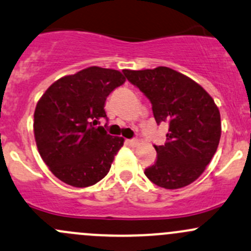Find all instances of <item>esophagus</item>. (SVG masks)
<instances>
[{"label": "esophagus", "instance_id": "1", "mask_svg": "<svg viewBox=\"0 0 251 251\" xmlns=\"http://www.w3.org/2000/svg\"><path fill=\"white\" fill-rule=\"evenodd\" d=\"M126 144H127V146H130V147H136L137 144H138V141H137V139H126Z\"/></svg>", "mask_w": 251, "mask_h": 251}]
</instances>
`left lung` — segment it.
I'll list each match as a JSON object with an SVG mask.
<instances>
[{
    "mask_svg": "<svg viewBox=\"0 0 251 251\" xmlns=\"http://www.w3.org/2000/svg\"><path fill=\"white\" fill-rule=\"evenodd\" d=\"M149 99L157 125L167 124L157 159L144 173L160 188L180 189L196 180L214 156L221 136L220 112L200 84L172 68L123 71Z\"/></svg>",
    "mask_w": 251,
    "mask_h": 251,
    "instance_id": "1",
    "label": "left lung"
}]
</instances>
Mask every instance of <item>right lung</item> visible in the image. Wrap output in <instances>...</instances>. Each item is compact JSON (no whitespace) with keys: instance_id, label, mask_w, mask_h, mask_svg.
<instances>
[{"instance_id":"obj_1","label":"right lung","mask_w":251,"mask_h":251,"mask_svg":"<svg viewBox=\"0 0 251 251\" xmlns=\"http://www.w3.org/2000/svg\"><path fill=\"white\" fill-rule=\"evenodd\" d=\"M125 80L117 70L92 66L60 78L38 101L33 123L37 148L63 183L86 188L109 172L124 138L96 125L100 119H107L108 95Z\"/></svg>"}]
</instances>
